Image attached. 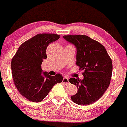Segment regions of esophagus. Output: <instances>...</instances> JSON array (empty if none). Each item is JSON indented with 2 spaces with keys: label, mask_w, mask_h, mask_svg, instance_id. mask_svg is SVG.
Here are the masks:
<instances>
[{
  "label": "esophagus",
  "mask_w": 127,
  "mask_h": 127,
  "mask_svg": "<svg viewBox=\"0 0 127 127\" xmlns=\"http://www.w3.org/2000/svg\"><path fill=\"white\" fill-rule=\"evenodd\" d=\"M62 83H63L65 85V86H67V85H68L69 84L68 79H67V77H64L63 80H62Z\"/></svg>",
  "instance_id": "obj_1"
}]
</instances>
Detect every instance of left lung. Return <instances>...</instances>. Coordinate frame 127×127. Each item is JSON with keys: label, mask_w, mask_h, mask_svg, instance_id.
I'll list each match as a JSON object with an SVG mask.
<instances>
[{"label": "left lung", "mask_w": 127, "mask_h": 127, "mask_svg": "<svg viewBox=\"0 0 127 127\" xmlns=\"http://www.w3.org/2000/svg\"><path fill=\"white\" fill-rule=\"evenodd\" d=\"M63 37L77 49L76 65L83 70L84 79L70 78L69 81L78 88L71 99L79 105H91L101 98L110 83L113 65L103 45L86 35Z\"/></svg>", "instance_id": "left-lung-1"}]
</instances>
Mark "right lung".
<instances>
[{"label": "right lung", "instance_id": "obj_1", "mask_svg": "<svg viewBox=\"0 0 127 127\" xmlns=\"http://www.w3.org/2000/svg\"><path fill=\"white\" fill-rule=\"evenodd\" d=\"M60 37L54 33L36 34L22 43L12 58L14 83L21 95L29 101H42L53 86L63 80L60 73L51 76L42 73L41 66L47 58V46Z\"/></svg>", "mask_w": 127, "mask_h": 127}]
</instances>
